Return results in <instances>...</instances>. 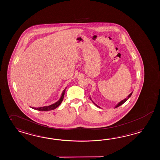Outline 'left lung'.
<instances>
[{"label":"left lung","instance_id":"obj_1","mask_svg":"<svg viewBox=\"0 0 160 160\" xmlns=\"http://www.w3.org/2000/svg\"><path fill=\"white\" fill-rule=\"evenodd\" d=\"M132 92L131 93H130V94H129V95H128V97H127L126 98H125L124 99L122 100V101H121L120 102H119V103H118L117 104V106L115 107V108H117L118 107L120 106H121L122 104H123V103H125V102H126V101H127V100H128V99H129V98H130V96H132ZM89 98H90V99L92 100V102L93 103V104H95V106H96L98 107H99V108H100V107L99 106H98L97 104H96L95 103H94V102H93L92 100L91 99V97H89Z\"/></svg>","mask_w":160,"mask_h":160}]
</instances>
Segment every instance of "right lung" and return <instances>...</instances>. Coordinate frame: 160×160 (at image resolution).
Segmentation results:
<instances>
[{
  "label": "right lung",
  "mask_w": 160,
  "mask_h": 160,
  "mask_svg": "<svg viewBox=\"0 0 160 160\" xmlns=\"http://www.w3.org/2000/svg\"><path fill=\"white\" fill-rule=\"evenodd\" d=\"M66 88H67V87L64 89L63 92H62V94H61V96L60 99L58 100L57 102H56V103H54V104H51L50 106H48L40 107H37V108L33 107H30L32 108V109H34V110H36L44 111L52 110L56 108L57 107H58L60 105L61 103H62V102L63 100Z\"/></svg>",
  "instance_id": "obj_1"
}]
</instances>
